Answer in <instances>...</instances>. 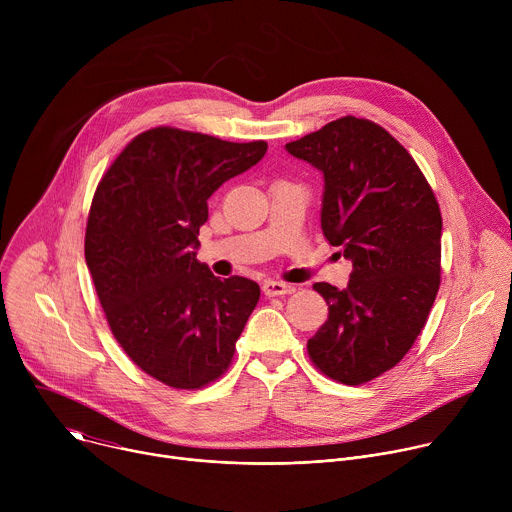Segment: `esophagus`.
Segmentation results:
<instances>
[{
  "label": "esophagus",
  "mask_w": 512,
  "mask_h": 512,
  "mask_svg": "<svg viewBox=\"0 0 512 512\" xmlns=\"http://www.w3.org/2000/svg\"><path fill=\"white\" fill-rule=\"evenodd\" d=\"M291 291H296V287L289 285V283L273 281V279L263 281V294L265 296H285V294H291Z\"/></svg>",
  "instance_id": "obj_1"
}]
</instances>
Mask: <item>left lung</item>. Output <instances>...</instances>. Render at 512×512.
<instances>
[{"label": "left lung", "instance_id": "left-lung-1", "mask_svg": "<svg viewBox=\"0 0 512 512\" xmlns=\"http://www.w3.org/2000/svg\"><path fill=\"white\" fill-rule=\"evenodd\" d=\"M285 150L322 172V233L352 263L344 289L314 285L328 320L308 352L330 379L362 385L393 369L425 326L440 289V206L409 152L369 119H336Z\"/></svg>", "mask_w": 512, "mask_h": 512}]
</instances>
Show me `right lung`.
<instances>
[{
  "instance_id": "1",
  "label": "right lung",
  "mask_w": 512,
  "mask_h": 512,
  "mask_svg": "<svg viewBox=\"0 0 512 512\" xmlns=\"http://www.w3.org/2000/svg\"><path fill=\"white\" fill-rule=\"evenodd\" d=\"M265 152V141L156 127L131 139L97 186L85 259L99 302L127 356L168 387L221 377L259 302L255 281L198 263L196 235L214 190Z\"/></svg>"
}]
</instances>
